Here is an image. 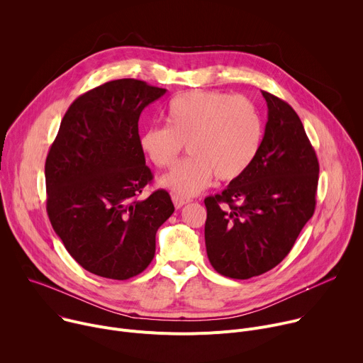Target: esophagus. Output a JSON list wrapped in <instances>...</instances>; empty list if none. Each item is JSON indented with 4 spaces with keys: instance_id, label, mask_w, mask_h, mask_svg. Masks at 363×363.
Wrapping results in <instances>:
<instances>
[{
    "instance_id": "obj_1",
    "label": "esophagus",
    "mask_w": 363,
    "mask_h": 363,
    "mask_svg": "<svg viewBox=\"0 0 363 363\" xmlns=\"http://www.w3.org/2000/svg\"><path fill=\"white\" fill-rule=\"evenodd\" d=\"M172 202H174V205H175V208L178 210V208H181V206H184L185 203H188V202H189V199H186V198H184V196H179V195L174 194V195H172Z\"/></svg>"
}]
</instances>
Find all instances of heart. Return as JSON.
Here are the masks:
<instances>
[{
  "label": "heart",
  "instance_id": "1",
  "mask_svg": "<svg viewBox=\"0 0 363 363\" xmlns=\"http://www.w3.org/2000/svg\"><path fill=\"white\" fill-rule=\"evenodd\" d=\"M168 126H150L139 146L158 168L172 167L186 145L191 157L161 178L179 196H194L217 181L241 177L262 149L264 121L242 96L192 90L174 97L167 108Z\"/></svg>",
  "mask_w": 363,
  "mask_h": 363
}]
</instances>
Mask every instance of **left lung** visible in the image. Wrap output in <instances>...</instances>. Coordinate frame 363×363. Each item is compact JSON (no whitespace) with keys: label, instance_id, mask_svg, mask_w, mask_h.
<instances>
[{"label":"left lung","instance_id":"obj_1","mask_svg":"<svg viewBox=\"0 0 363 363\" xmlns=\"http://www.w3.org/2000/svg\"><path fill=\"white\" fill-rule=\"evenodd\" d=\"M269 119L251 167L205 198V245L214 270L247 280L284 260L313 217L319 161L287 101L263 91Z\"/></svg>","mask_w":363,"mask_h":363}]
</instances>
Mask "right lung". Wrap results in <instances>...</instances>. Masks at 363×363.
<instances>
[{"mask_svg":"<svg viewBox=\"0 0 363 363\" xmlns=\"http://www.w3.org/2000/svg\"><path fill=\"white\" fill-rule=\"evenodd\" d=\"M167 93L136 79L112 80L67 109L45 160L47 214L87 272L113 280L140 274L155 235L172 216L165 189L138 199L153 175L139 146L142 111Z\"/></svg>","mask_w":363,"mask_h":363,"instance_id":"obj_1","label":"right lung"}]
</instances>
